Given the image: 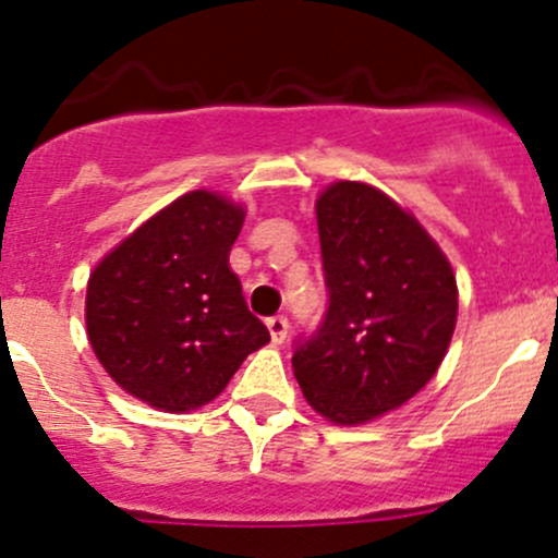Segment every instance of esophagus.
Here are the masks:
<instances>
[{
	"label": "esophagus",
	"instance_id": "esophagus-1",
	"mask_svg": "<svg viewBox=\"0 0 558 558\" xmlns=\"http://www.w3.org/2000/svg\"><path fill=\"white\" fill-rule=\"evenodd\" d=\"M267 328L272 342L280 344L286 337H289V318H286V315H275V318L267 320Z\"/></svg>",
	"mask_w": 558,
	"mask_h": 558
}]
</instances>
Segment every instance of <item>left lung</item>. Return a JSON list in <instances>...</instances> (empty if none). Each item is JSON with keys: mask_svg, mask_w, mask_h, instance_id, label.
Instances as JSON below:
<instances>
[{"mask_svg": "<svg viewBox=\"0 0 558 558\" xmlns=\"http://www.w3.org/2000/svg\"><path fill=\"white\" fill-rule=\"evenodd\" d=\"M328 307L296 339V383L315 412L361 425L430 383L457 324V280L436 240L385 192L337 181L315 203Z\"/></svg>", "mask_w": 558, "mask_h": 558, "instance_id": "left-lung-1", "label": "left lung"}]
</instances>
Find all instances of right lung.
Returning <instances> with one entry per match:
<instances>
[{"instance_id": "1", "label": "right lung", "mask_w": 558, "mask_h": 558, "mask_svg": "<svg viewBox=\"0 0 558 558\" xmlns=\"http://www.w3.org/2000/svg\"><path fill=\"white\" fill-rule=\"evenodd\" d=\"M243 219L216 192H190L93 269L87 339L109 377L149 407L190 412L214 401L269 342L230 269Z\"/></svg>"}]
</instances>
